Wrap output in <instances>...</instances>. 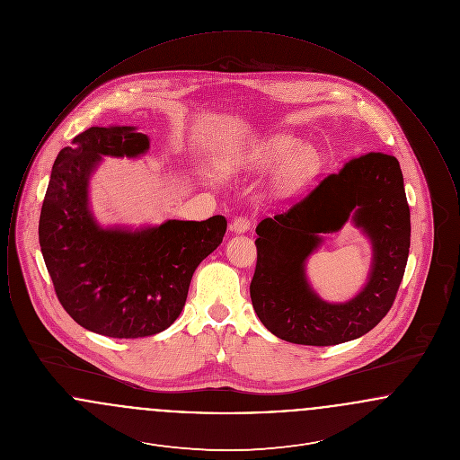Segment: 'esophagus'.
Listing matches in <instances>:
<instances>
[{"label": "esophagus", "mask_w": 460, "mask_h": 460, "mask_svg": "<svg viewBox=\"0 0 460 460\" xmlns=\"http://www.w3.org/2000/svg\"><path fill=\"white\" fill-rule=\"evenodd\" d=\"M252 224H253V220L250 219L248 216H240V217H236V219L231 222V231L244 233V231H248L252 227Z\"/></svg>", "instance_id": "obj_1"}]
</instances>
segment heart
Masks as SVG:
<instances>
[{
  "mask_svg": "<svg viewBox=\"0 0 460 460\" xmlns=\"http://www.w3.org/2000/svg\"><path fill=\"white\" fill-rule=\"evenodd\" d=\"M315 164V155L308 150H300V143L291 137L267 141L248 158V165L255 171H270L283 165L278 177V188L283 191L300 188L314 172Z\"/></svg>",
  "mask_w": 460,
  "mask_h": 460,
  "instance_id": "1",
  "label": "heart"
}]
</instances>
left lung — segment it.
I'll list each match as a JSON object with an SVG mask.
<instances>
[{"mask_svg":"<svg viewBox=\"0 0 460 460\" xmlns=\"http://www.w3.org/2000/svg\"><path fill=\"white\" fill-rule=\"evenodd\" d=\"M354 221L371 236L375 265L368 286L347 305H326L305 285L303 262L321 232ZM252 304L278 338L312 347L355 340L390 312L411 248V210L403 175L392 155L371 152L349 160L305 197L257 226Z\"/></svg>","mask_w":460,"mask_h":460,"instance_id":"obj_1","label":"left lung"}]
</instances>
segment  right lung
I'll list each match as a JSON object with an SVG mask.
<instances>
[{
  "label": "right lung",
  "mask_w": 460,
  "mask_h": 460,
  "mask_svg": "<svg viewBox=\"0 0 460 460\" xmlns=\"http://www.w3.org/2000/svg\"><path fill=\"white\" fill-rule=\"evenodd\" d=\"M150 146L134 128H89L53 164L40 217V244L58 302L83 328L143 338L179 317L193 272L227 229L222 216L167 220L145 231L102 229L91 217L88 181L102 155L136 156Z\"/></svg>",
  "instance_id": "add662e5"
}]
</instances>
